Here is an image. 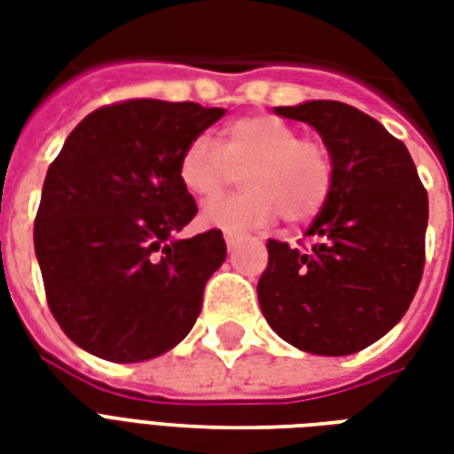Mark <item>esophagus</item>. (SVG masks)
<instances>
[{"label": "esophagus", "instance_id": "esophagus-1", "mask_svg": "<svg viewBox=\"0 0 454 454\" xmlns=\"http://www.w3.org/2000/svg\"><path fill=\"white\" fill-rule=\"evenodd\" d=\"M223 238H226V246L233 247L238 243V238H240V236H238V233H226V236H223Z\"/></svg>", "mask_w": 454, "mask_h": 454}]
</instances>
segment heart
Returning <instances> with one entry per match:
<instances>
[{
	"label": "heart",
	"instance_id": "b5f03b06",
	"mask_svg": "<svg viewBox=\"0 0 454 454\" xmlns=\"http://www.w3.org/2000/svg\"><path fill=\"white\" fill-rule=\"evenodd\" d=\"M243 173L246 192L218 199L201 211V223L228 233L272 223L314 221L331 201L335 158L324 140L272 114H253L228 123L221 143L207 136L189 140L179 155V182L199 201L216 199Z\"/></svg>",
	"mask_w": 454,
	"mask_h": 454
}]
</instances>
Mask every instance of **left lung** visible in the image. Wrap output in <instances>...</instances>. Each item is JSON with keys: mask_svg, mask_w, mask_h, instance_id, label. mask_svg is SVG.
I'll return each instance as SVG.
<instances>
[{"mask_svg": "<svg viewBox=\"0 0 454 454\" xmlns=\"http://www.w3.org/2000/svg\"><path fill=\"white\" fill-rule=\"evenodd\" d=\"M311 123L335 158V187L311 247L267 240L257 299L279 338L314 355L364 350L399 324L423 277L428 192L409 150L342 102L277 106Z\"/></svg>", "mask_w": 454, "mask_h": 454, "instance_id": "8db88e82", "label": "left lung"}]
</instances>
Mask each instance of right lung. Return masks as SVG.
<instances>
[{"label": "right lung", "mask_w": 454, "mask_h": 454, "mask_svg": "<svg viewBox=\"0 0 454 454\" xmlns=\"http://www.w3.org/2000/svg\"><path fill=\"white\" fill-rule=\"evenodd\" d=\"M223 114L194 102L106 104L51 162L34 246L51 314L82 350L143 362L192 331L226 240L218 228L172 240L197 216L179 155Z\"/></svg>", "instance_id": "obj_1"}]
</instances>
